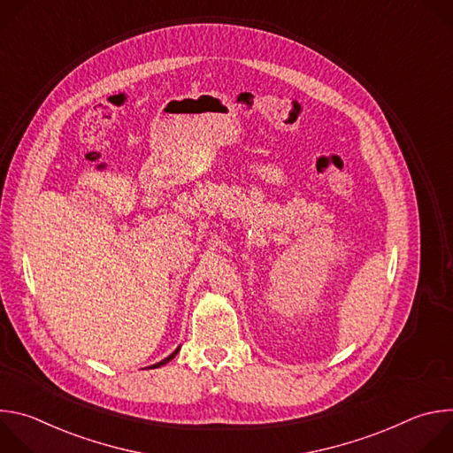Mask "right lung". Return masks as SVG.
<instances>
[{
	"label": "right lung",
	"mask_w": 453,
	"mask_h": 453,
	"mask_svg": "<svg viewBox=\"0 0 453 453\" xmlns=\"http://www.w3.org/2000/svg\"><path fill=\"white\" fill-rule=\"evenodd\" d=\"M179 349H180V346H179V348H177V349H175V351H173V353H172V355H168V357H166V358H163V360H161V362H157V364H154V365H150V369H156V367H161V365H165V364H168V362H170V360H172V358H173V357H175V355H177V353H179Z\"/></svg>",
	"instance_id": "obj_1"
}]
</instances>
